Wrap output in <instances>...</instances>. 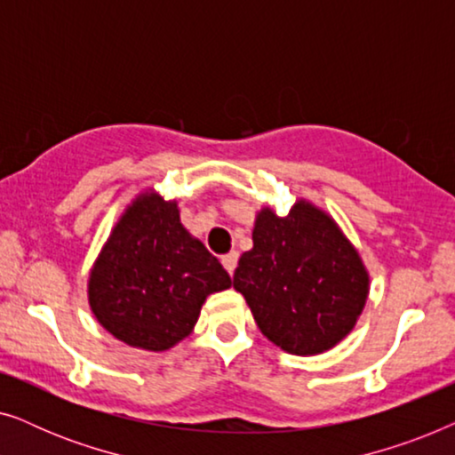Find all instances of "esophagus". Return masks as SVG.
<instances>
[{"instance_id":"esophagus-1","label":"esophagus","mask_w":455,"mask_h":455,"mask_svg":"<svg viewBox=\"0 0 455 455\" xmlns=\"http://www.w3.org/2000/svg\"><path fill=\"white\" fill-rule=\"evenodd\" d=\"M238 259H240V254L238 252H229V254H226V257L221 259V263H223V267H226L228 269V273L229 275H234V271H235V267H238Z\"/></svg>"}]
</instances>
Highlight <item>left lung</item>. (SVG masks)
<instances>
[{
	"instance_id": "left-lung-1",
	"label": "left lung",
	"mask_w": 455,
	"mask_h": 455,
	"mask_svg": "<svg viewBox=\"0 0 455 455\" xmlns=\"http://www.w3.org/2000/svg\"><path fill=\"white\" fill-rule=\"evenodd\" d=\"M252 242V251L240 257L234 288L273 344L308 356L352 331L369 294V275L323 211L302 201L288 217L260 211Z\"/></svg>"
}]
</instances>
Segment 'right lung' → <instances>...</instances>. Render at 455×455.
Returning <instances> with one entry per match:
<instances>
[{
    "mask_svg": "<svg viewBox=\"0 0 455 455\" xmlns=\"http://www.w3.org/2000/svg\"><path fill=\"white\" fill-rule=\"evenodd\" d=\"M232 277L180 223L176 203L142 195L111 232L89 282L91 308L124 344L161 352L195 327Z\"/></svg>",
    "mask_w": 455,
    "mask_h": 455,
    "instance_id": "obj_1",
    "label": "right lung"
}]
</instances>
